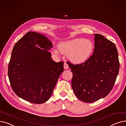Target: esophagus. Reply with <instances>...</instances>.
<instances>
[{
	"label": "esophagus",
	"instance_id": "34e87169",
	"mask_svg": "<svg viewBox=\"0 0 126 126\" xmlns=\"http://www.w3.org/2000/svg\"><path fill=\"white\" fill-rule=\"evenodd\" d=\"M68 67H68V64L66 63H64V68L65 69H67L68 68Z\"/></svg>",
	"mask_w": 126,
	"mask_h": 126
}]
</instances>
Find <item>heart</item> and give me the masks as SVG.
<instances>
[{
  "mask_svg": "<svg viewBox=\"0 0 126 126\" xmlns=\"http://www.w3.org/2000/svg\"><path fill=\"white\" fill-rule=\"evenodd\" d=\"M58 48L61 53L67 55L71 62L75 64H82L91 56L94 49V45L90 40L77 38L60 42ZM55 53H58L57 50H55Z\"/></svg>",
  "mask_w": 126,
  "mask_h": 126,
  "instance_id": "obj_1",
  "label": "heart"
}]
</instances>
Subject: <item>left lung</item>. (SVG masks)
<instances>
[{
  "mask_svg": "<svg viewBox=\"0 0 126 126\" xmlns=\"http://www.w3.org/2000/svg\"><path fill=\"white\" fill-rule=\"evenodd\" d=\"M93 54L83 64L67 62L73 73L72 86L76 97L87 103L107 96L113 89L119 69L114 43L103 35L94 34Z\"/></svg>",
  "mask_w": 126,
  "mask_h": 126,
  "instance_id": "1",
  "label": "left lung"
}]
</instances>
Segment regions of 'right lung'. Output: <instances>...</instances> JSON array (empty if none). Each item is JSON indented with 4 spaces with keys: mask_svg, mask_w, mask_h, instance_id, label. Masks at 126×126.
<instances>
[{
    "mask_svg": "<svg viewBox=\"0 0 126 126\" xmlns=\"http://www.w3.org/2000/svg\"><path fill=\"white\" fill-rule=\"evenodd\" d=\"M52 47V43L45 35L31 31L14 45L9 63L8 77L13 91L23 99L41 104L51 96L64 70V62L57 63L52 60L48 50Z\"/></svg>",
    "mask_w": 126,
    "mask_h": 126,
    "instance_id": "1",
    "label": "right lung"
}]
</instances>
